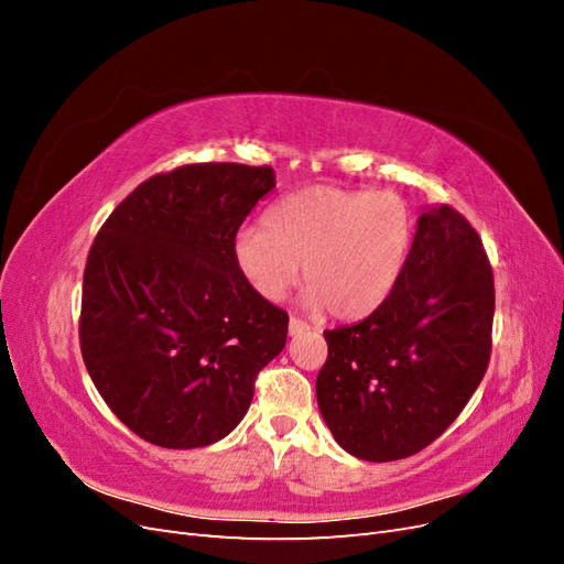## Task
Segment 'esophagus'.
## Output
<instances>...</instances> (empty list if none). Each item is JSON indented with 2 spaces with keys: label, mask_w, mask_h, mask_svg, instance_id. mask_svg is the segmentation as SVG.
<instances>
[{
  "label": "esophagus",
  "mask_w": 564,
  "mask_h": 564,
  "mask_svg": "<svg viewBox=\"0 0 564 564\" xmlns=\"http://www.w3.org/2000/svg\"><path fill=\"white\" fill-rule=\"evenodd\" d=\"M308 329H311V324L305 322V319L294 317V315H292V319H289V334H292V336L303 334V332H308Z\"/></svg>",
  "instance_id": "esophagus-1"
}]
</instances>
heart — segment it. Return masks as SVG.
I'll return each instance as SVG.
<instances>
[{
	"mask_svg": "<svg viewBox=\"0 0 564 564\" xmlns=\"http://www.w3.org/2000/svg\"><path fill=\"white\" fill-rule=\"evenodd\" d=\"M412 204L395 191L308 185L278 199L261 226L232 240L253 294L282 301L299 280L305 301L338 319H362L395 292L414 247Z\"/></svg>",
	"mask_w": 564,
	"mask_h": 564,
	"instance_id": "obj_1",
	"label": "heart"
}]
</instances>
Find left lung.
I'll list each match as a JSON object with an SVG mask.
<instances>
[{
    "label": "left lung",
    "instance_id": "1",
    "mask_svg": "<svg viewBox=\"0 0 564 564\" xmlns=\"http://www.w3.org/2000/svg\"><path fill=\"white\" fill-rule=\"evenodd\" d=\"M494 272L480 235L449 204L423 212L395 292L362 322L324 332L317 404L365 460L435 442L480 386L491 355Z\"/></svg>",
    "mask_w": 564,
    "mask_h": 564
}]
</instances>
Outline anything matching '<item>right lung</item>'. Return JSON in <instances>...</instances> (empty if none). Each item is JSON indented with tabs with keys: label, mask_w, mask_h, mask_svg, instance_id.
<instances>
[{
	"label": "right lung",
	"mask_w": 564,
	"mask_h": 564,
	"mask_svg": "<svg viewBox=\"0 0 564 564\" xmlns=\"http://www.w3.org/2000/svg\"><path fill=\"white\" fill-rule=\"evenodd\" d=\"M270 166L202 162L143 181L87 256L79 348L100 398L150 445L195 449L242 421L289 315L251 292L232 240Z\"/></svg>",
	"instance_id": "1"
}]
</instances>
